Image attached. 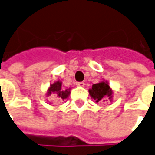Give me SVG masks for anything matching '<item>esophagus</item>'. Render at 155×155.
<instances>
[{
	"mask_svg": "<svg viewBox=\"0 0 155 155\" xmlns=\"http://www.w3.org/2000/svg\"><path fill=\"white\" fill-rule=\"evenodd\" d=\"M76 84L78 85V86H79V87H84V82H78Z\"/></svg>",
	"mask_w": 155,
	"mask_h": 155,
	"instance_id": "34e87169",
	"label": "esophagus"
}]
</instances>
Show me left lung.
<instances>
[{"label": "left lung", "mask_w": 155, "mask_h": 155, "mask_svg": "<svg viewBox=\"0 0 155 155\" xmlns=\"http://www.w3.org/2000/svg\"><path fill=\"white\" fill-rule=\"evenodd\" d=\"M89 92L90 96L96 102H107L108 101H112L113 90L110 89L108 83L107 81H102L99 84H93Z\"/></svg>", "instance_id": "8db88e82"}]
</instances>
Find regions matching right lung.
Instances as JSON below:
<instances>
[{"label":"right lung","mask_w":155,"mask_h":155,"mask_svg":"<svg viewBox=\"0 0 155 155\" xmlns=\"http://www.w3.org/2000/svg\"><path fill=\"white\" fill-rule=\"evenodd\" d=\"M54 94V101L55 102H61L68 97L70 94L69 90H64L62 88V83L60 81H56L55 83L50 85V88L48 90V95L51 94Z\"/></svg>","instance_id":"1"}]
</instances>
